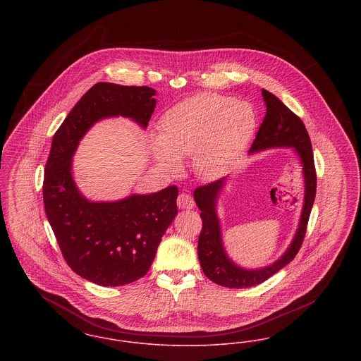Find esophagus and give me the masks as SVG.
Instances as JSON below:
<instances>
[{"label":"esophagus","mask_w":361,"mask_h":361,"mask_svg":"<svg viewBox=\"0 0 361 361\" xmlns=\"http://www.w3.org/2000/svg\"><path fill=\"white\" fill-rule=\"evenodd\" d=\"M176 204H178L179 209H192L194 208V200L186 192L179 194V197L176 200Z\"/></svg>","instance_id":"esophagus-1"}]
</instances>
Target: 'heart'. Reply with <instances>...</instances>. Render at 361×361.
I'll return each instance as SVG.
<instances>
[{"label":"heart","mask_w":361,"mask_h":361,"mask_svg":"<svg viewBox=\"0 0 361 361\" xmlns=\"http://www.w3.org/2000/svg\"><path fill=\"white\" fill-rule=\"evenodd\" d=\"M257 127L249 102L215 93H200L169 109L160 119V135L149 147L157 166L175 173L180 160L192 156L198 178L215 180L233 169Z\"/></svg>","instance_id":"heart-1"}]
</instances>
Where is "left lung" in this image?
<instances>
[{"mask_svg": "<svg viewBox=\"0 0 361 361\" xmlns=\"http://www.w3.org/2000/svg\"><path fill=\"white\" fill-rule=\"evenodd\" d=\"M263 98L267 114L249 154H255L267 149L288 147L298 156L302 166L305 189L302 211L298 228L293 240L285 253L276 262L262 268H245L228 257L224 249L220 220L217 216V200L227 183V178H221L216 182L197 188L194 190V201L201 211L200 216L202 219V230L197 246L200 264L208 279L224 288H243L260 285L295 257L305 237L308 219L316 195L312 145L304 123L278 97L265 89H263Z\"/></svg>", "mask_w": 361, "mask_h": 361, "instance_id": "1", "label": "left lung"}]
</instances>
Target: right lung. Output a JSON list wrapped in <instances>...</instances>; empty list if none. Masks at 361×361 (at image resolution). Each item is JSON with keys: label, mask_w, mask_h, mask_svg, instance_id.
<instances>
[{"label": "right lung", "mask_w": 361, "mask_h": 361, "mask_svg": "<svg viewBox=\"0 0 361 361\" xmlns=\"http://www.w3.org/2000/svg\"><path fill=\"white\" fill-rule=\"evenodd\" d=\"M154 96L156 90L147 86L96 83L51 141L44 178L45 212L67 264L99 286H123L146 275L178 214V188L90 201L73 180V154L85 134L102 119L123 116L146 128Z\"/></svg>", "instance_id": "1"}]
</instances>
